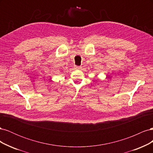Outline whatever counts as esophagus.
I'll list each match as a JSON object with an SVG mask.
<instances>
[{
  "label": "esophagus",
  "instance_id": "esophagus-1",
  "mask_svg": "<svg viewBox=\"0 0 153 153\" xmlns=\"http://www.w3.org/2000/svg\"><path fill=\"white\" fill-rule=\"evenodd\" d=\"M76 69H81L82 68V67H80V66H76L75 67Z\"/></svg>",
  "mask_w": 153,
  "mask_h": 153
}]
</instances>
